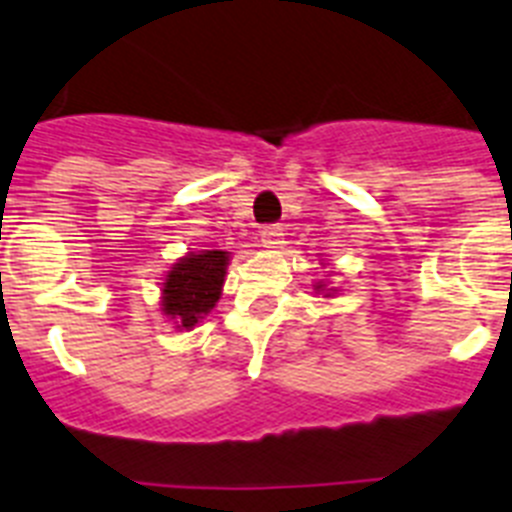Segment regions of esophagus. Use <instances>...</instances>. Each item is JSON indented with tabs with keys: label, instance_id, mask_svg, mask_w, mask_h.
Wrapping results in <instances>:
<instances>
[{
	"label": "esophagus",
	"instance_id": "34e87169",
	"mask_svg": "<svg viewBox=\"0 0 512 512\" xmlns=\"http://www.w3.org/2000/svg\"><path fill=\"white\" fill-rule=\"evenodd\" d=\"M283 226H265V229L260 231V242L262 247H268V250H281L283 247Z\"/></svg>",
	"mask_w": 512,
	"mask_h": 512
}]
</instances>
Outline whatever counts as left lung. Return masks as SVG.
I'll return each instance as SVG.
<instances>
[{
  "instance_id": "1",
  "label": "left lung",
  "mask_w": 512,
  "mask_h": 512,
  "mask_svg": "<svg viewBox=\"0 0 512 512\" xmlns=\"http://www.w3.org/2000/svg\"><path fill=\"white\" fill-rule=\"evenodd\" d=\"M319 265H322V268H324V262H319ZM314 293H319L322 299H335L337 293H340V288L332 286V283L327 281V278H319V281H314Z\"/></svg>"
}]
</instances>
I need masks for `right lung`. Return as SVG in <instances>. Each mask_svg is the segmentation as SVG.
Returning a JSON list of instances; mask_svg holds the SVG:
<instances>
[{
    "label": "right lung",
    "instance_id": "1",
    "mask_svg": "<svg viewBox=\"0 0 512 512\" xmlns=\"http://www.w3.org/2000/svg\"><path fill=\"white\" fill-rule=\"evenodd\" d=\"M231 252L195 250L172 262L159 283V311L177 332H190L219 304Z\"/></svg>",
    "mask_w": 512,
    "mask_h": 512
}]
</instances>
